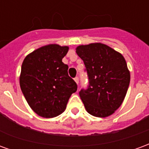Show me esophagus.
Instances as JSON below:
<instances>
[{"mask_svg":"<svg viewBox=\"0 0 149 149\" xmlns=\"http://www.w3.org/2000/svg\"><path fill=\"white\" fill-rule=\"evenodd\" d=\"M74 81H76V83H77V84H79V78L77 77H75L74 78Z\"/></svg>","mask_w":149,"mask_h":149,"instance_id":"obj_1","label":"esophagus"}]
</instances>
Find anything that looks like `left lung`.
Instances as JSON below:
<instances>
[{"label": "left lung", "instance_id": "8db88e82", "mask_svg": "<svg viewBox=\"0 0 149 149\" xmlns=\"http://www.w3.org/2000/svg\"><path fill=\"white\" fill-rule=\"evenodd\" d=\"M77 55L88 77L87 89L80 91L85 109L97 117L113 114L124 101L130 82V72L124 56L101 43L79 45Z\"/></svg>", "mask_w": 149, "mask_h": 149}]
</instances>
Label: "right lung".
<instances>
[{"label": "right lung", "instance_id": "obj_1", "mask_svg": "<svg viewBox=\"0 0 149 149\" xmlns=\"http://www.w3.org/2000/svg\"><path fill=\"white\" fill-rule=\"evenodd\" d=\"M68 46L48 45L26 56L21 65L20 86L29 105L40 116L52 118L66 109L77 85L62 59Z\"/></svg>", "mask_w": 149, "mask_h": 149}]
</instances>
